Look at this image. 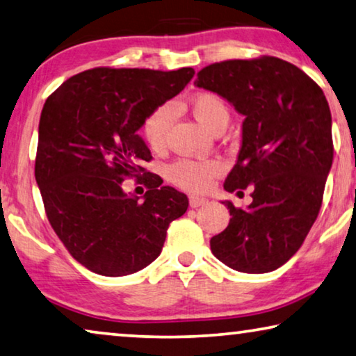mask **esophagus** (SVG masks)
<instances>
[{
	"mask_svg": "<svg viewBox=\"0 0 356 356\" xmlns=\"http://www.w3.org/2000/svg\"><path fill=\"white\" fill-rule=\"evenodd\" d=\"M208 203L209 201L203 198V196H190V206H192V208H200V206H206Z\"/></svg>",
	"mask_w": 356,
	"mask_h": 356,
	"instance_id": "esophagus-1",
	"label": "esophagus"
}]
</instances>
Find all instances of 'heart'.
I'll list each match as a JSON object with an SVG mask.
<instances>
[{"mask_svg":"<svg viewBox=\"0 0 356 356\" xmlns=\"http://www.w3.org/2000/svg\"><path fill=\"white\" fill-rule=\"evenodd\" d=\"M190 110L198 123L206 127L209 132L216 129L220 121L229 120V110L219 95L203 92L195 95L190 100ZM172 120V107L164 105L156 108L148 116L144 123V137L147 144L153 150H158L164 144L168 126ZM222 171V164L216 160H179L169 168V179L171 182L179 185L180 188L188 192H204L209 187L212 179L219 176Z\"/></svg>","mask_w":356,"mask_h":356,"instance_id":"b5f03b06","label":"heart"}]
</instances>
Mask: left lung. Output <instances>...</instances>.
Masks as SVG:
<instances>
[{"label": "left lung", "instance_id": "1", "mask_svg": "<svg viewBox=\"0 0 356 356\" xmlns=\"http://www.w3.org/2000/svg\"><path fill=\"white\" fill-rule=\"evenodd\" d=\"M245 116L241 147L224 188L251 187L252 203L230 209L211 251L227 267L267 273L286 264L316 220L332 164L331 110L321 88L277 57L225 60L195 79Z\"/></svg>", "mask_w": 356, "mask_h": 356}]
</instances>
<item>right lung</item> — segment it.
Masks as SVG:
<instances>
[{
  "instance_id": "1",
  "label": "right lung",
  "mask_w": 356,
  "mask_h": 356,
  "mask_svg": "<svg viewBox=\"0 0 356 356\" xmlns=\"http://www.w3.org/2000/svg\"><path fill=\"white\" fill-rule=\"evenodd\" d=\"M193 68H92L60 84L41 111L35 177L52 229L73 259L104 277L139 272L161 254L187 195L145 172L150 150L137 131L176 97ZM144 172V197L126 177ZM141 200H139L138 198Z\"/></svg>"
}]
</instances>
